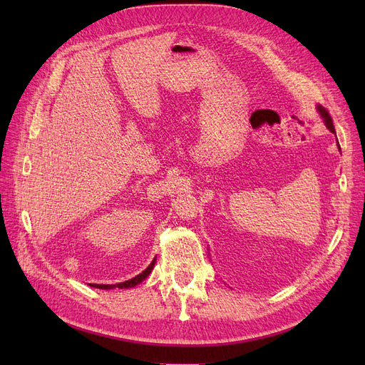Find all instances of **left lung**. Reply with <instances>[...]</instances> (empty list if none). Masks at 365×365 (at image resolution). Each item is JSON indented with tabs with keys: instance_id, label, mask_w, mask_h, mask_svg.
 Returning <instances> with one entry per match:
<instances>
[{
	"instance_id": "left-lung-1",
	"label": "left lung",
	"mask_w": 365,
	"mask_h": 365,
	"mask_svg": "<svg viewBox=\"0 0 365 365\" xmlns=\"http://www.w3.org/2000/svg\"><path fill=\"white\" fill-rule=\"evenodd\" d=\"M317 110H318V113H319V117L322 118V121H324L325 127H327L333 134H336V130H334V125H333V120H331V117H330L329 110L325 109V108H322L321 105H318V106H317ZM336 139H337V138H336ZM337 145H339V142H337ZM339 149H340V148H339Z\"/></svg>"
}]
</instances>
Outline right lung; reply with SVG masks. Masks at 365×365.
Listing matches in <instances>:
<instances>
[{
	"mask_svg": "<svg viewBox=\"0 0 365 365\" xmlns=\"http://www.w3.org/2000/svg\"><path fill=\"white\" fill-rule=\"evenodd\" d=\"M153 266H155V259L152 260V263L146 267V269L139 274L138 277H134L128 281H124V282H120V284H90L91 287H94V289H101V290H112V289H131V287H136L138 284H140L143 279H146L149 277V274L152 272Z\"/></svg>",
	"mask_w": 365,
	"mask_h": 365,
	"instance_id": "right-lung-1",
	"label": "right lung"
}]
</instances>
